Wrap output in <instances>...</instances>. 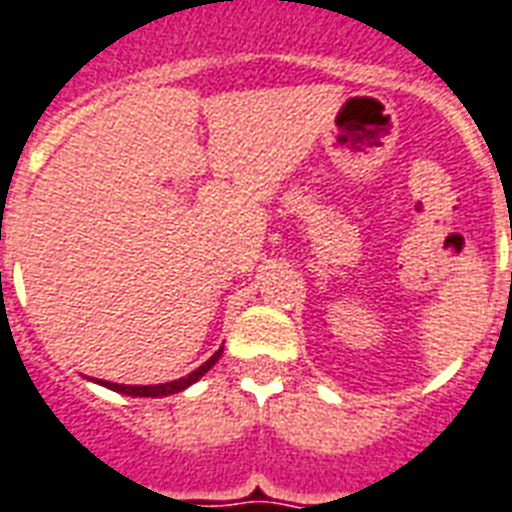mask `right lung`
I'll use <instances>...</instances> for the list:
<instances>
[{"mask_svg": "<svg viewBox=\"0 0 512 512\" xmlns=\"http://www.w3.org/2000/svg\"><path fill=\"white\" fill-rule=\"evenodd\" d=\"M223 356V348L215 350V356L207 358L204 364L199 366V369H193L191 374H185V377H180V380H172V382H164V385H119V382H106V380H98L100 385H106L108 390H116V393H124V396H146V398H159V396H172V393H180V390H185L188 385H193V382L199 380V377H204V374L212 369V366L217 364V358Z\"/></svg>", "mask_w": 512, "mask_h": 512, "instance_id": "right-lung-1", "label": "right lung"}]
</instances>
